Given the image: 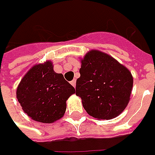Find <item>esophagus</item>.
<instances>
[{
	"instance_id": "34e87169",
	"label": "esophagus",
	"mask_w": 155,
	"mask_h": 155,
	"mask_svg": "<svg viewBox=\"0 0 155 155\" xmlns=\"http://www.w3.org/2000/svg\"><path fill=\"white\" fill-rule=\"evenodd\" d=\"M71 84L72 86H74V87L76 86V80H75V79H73V80L71 82Z\"/></svg>"
}]
</instances>
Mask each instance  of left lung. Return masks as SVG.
Segmentation results:
<instances>
[{"label": "left lung", "instance_id": "obj_1", "mask_svg": "<svg viewBox=\"0 0 155 155\" xmlns=\"http://www.w3.org/2000/svg\"><path fill=\"white\" fill-rule=\"evenodd\" d=\"M80 78L76 95L90 116L109 120L119 116L127 107L133 88V77L114 58L91 50L81 61Z\"/></svg>", "mask_w": 155, "mask_h": 155}]
</instances>
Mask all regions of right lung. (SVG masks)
Returning a JSON list of instances; mask_svg holds the SVG:
<instances>
[{"label": "right lung", "mask_w": 155, "mask_h": 155, "mask_svg": "<svg viewBox=\"0 0 155 155\" xmlns=\"http://www.w3.org/2000/svg\"><path fill=\"white\" fill-rule=\"evenodd\" d=\"M74 87L53 71L51 61L35 64L19 84L16 97L22 110L36 122L51 123L65 113Z\"/></svg>", "instance_id": "1"}]
</instances>
